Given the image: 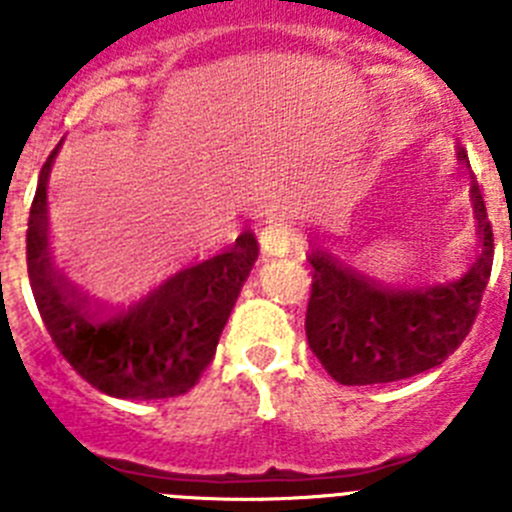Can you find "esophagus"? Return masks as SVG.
I'll return each instance as SVG.
<instances>
[{
    "instance_id": "1",
    "label": "esophagus",
    "mask_w": 512,
    "mask_h": 512,
    "mask_svg": "<svg viewBox=\"0 0 512 512\" xmlns=\"http://www.w3.org/2000/svg\"><path fill=\"white\" fill-rule=\"evenodd\" d=\"M300 246V235L292 225L271 223L261 230V248L266 256H287Z\"/></svg>"
}]
</instances>
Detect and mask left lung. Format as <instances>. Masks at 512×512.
Wrapping results in <instances>:
<instances>
[{
	"label": "left lung",
	"instance_id": "8db88e82",
	"mask_svg": "<svg viewBox=\"0 0 512 512\" xmlns=\"http://www.w3.org/2000/svg\"><path fill=\"white\" fill-rule=\"evenodd\" d=\"M461 161L467 153L459 151ZM472 205L482 253L456 282L423 289H390L312 251V289L305 333L312 354L341 384H384L443 364L469 336L490 282L495 238L477 184Z\"/></svg>",
	"mask_w": 512,
	"mask_h": 512
}]
</instances>
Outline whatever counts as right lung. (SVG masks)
I'll return each instance as SVG.
<instances>
[{
	"label": "right lung",
	"mask_w": 512,
	"mask_h": 512,
	"mask_svg": "<svg viewBox=\"0 0 512 512\" xmlns=\"http://www.w3.org/2000/svg\"><path fill=\"white\" fill-rule=\"evenodd\" d=\"M56 151L40 169L27 220V277L45 328L74 372L104 395L122 400L184 395L215 356L259 256L256 238L246 230L228 251L179 271L130 305L107 310L81 297L51 261L45 189Z\"/></svg>",
	"instance_id": "1"
}]
</instances>
